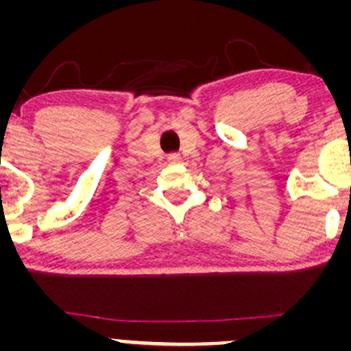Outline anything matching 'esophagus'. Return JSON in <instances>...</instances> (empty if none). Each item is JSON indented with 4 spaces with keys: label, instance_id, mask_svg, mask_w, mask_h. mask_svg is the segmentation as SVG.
<instances>
[{
    "label": "esophagus",
    "instance_id": "1",
    "mask_svg": "<svg viewBox=\"0 0 351 351\" xmlns=\"http://www.w3.org/2000/svg\"><path fill=\"white\" fill-rule=\"evenodd\" d=\"M168 162H170L171 165L180 163L181 162V155H180V153H170V155H168Z\"/></svg>",
    "mask_w": 351,
    "mask_h": 351
}]
</instances>
